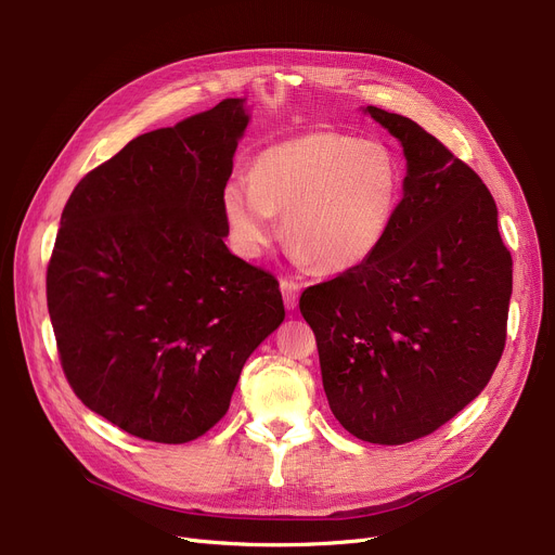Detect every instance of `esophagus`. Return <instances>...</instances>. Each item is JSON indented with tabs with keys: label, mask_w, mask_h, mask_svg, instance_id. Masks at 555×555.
<instances>
[{
	"label": "esophagus",
	"mask_w": 555,
	"mask_h": 555,
	"mask_svg": "<svg viewBox=\"0 0 555 555\" xmlns=\"http://www.w3.org/2000/svg\"><path fill=\"white\" fill-rule=\"evenodd\" d=\"M299 285L289 279H281V295L287 310H295L299 306Z\"/></svg>",
	"instance_id": "esophagus-1"
}]
</instances>
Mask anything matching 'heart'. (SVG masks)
Masks as SVG:
<instances>
[{
    "label": "heart",
    "instance_id": "1",
    "mask_svg": "<svg viewBox=\"0 0 555 555\" xmlns=\"http://www.w3.org/2000/svg\"><path fill=\"white\" fill-rule=\"evenodd\" d=\"M400 189L402 172L387 145L319 130L262 151L249 180L224 184L220 204L243 258L256 260L270 249L279 214L295 258L339 274L360 268L383 245Z\"/></svg>",
    "mask_w": 555,
    "mask_h": 555
}]
</instances>
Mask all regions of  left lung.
<instances>
[{
  "mask_svg": "<svg viewBox=\"0 0 555 555\" xmlns=\"http://www.w3.org/2000/svg\"><path fill=\"white\" fill-rule=\"evenodd\" d=\"M364 114L402 145V199L383 245L299 308L331 412L369 443L402 446L473 402L498 366L513 260L479 175L402 114Z\"/></svg>",
  "mask_w": 555,
  "mask_h": 555,
  "instance_id": "left-lung-1",
  "label": "left lung"
}]
</instances>
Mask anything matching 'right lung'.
I'll list each match as a JSON object with an SVG mask.
<instances>
[{"instance_id": "1", "label": "right lung", "mask_w": 555, "mask_h": 555, "mask_svg": "<svg viewBox=\"0 0 555 555\" xmlns=\"http://www.w3.org/2000/svg\"><path fill=\"white\" fill-rule=\"evenodd\" d=\"M245 101L132 139L78 182L57 229L47 306L63 371L85 406L143 441L211 429L285 319L279 281L224 245Z\"/></svg>"}]
</instances>
